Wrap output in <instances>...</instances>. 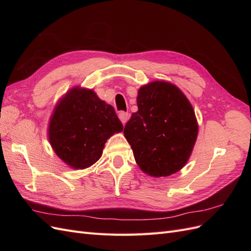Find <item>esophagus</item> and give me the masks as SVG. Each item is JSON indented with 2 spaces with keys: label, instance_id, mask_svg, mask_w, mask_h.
<instances>
[{
  "label": "esophagus",
  "instance_id": "1",
  "mask_svg": "<svg viewBox=\"0 0 251 251\" xmlns=\"http://www.w3.org/2000/svg\"><path fill=\"white\" fill-rule=\"evenodd\" d=\"M118 117H119L121 123H123L124 125H126V121L128 120V118H130V114L126 113V112H119Z\"/></svg>",
  "mask_w": 251,
  "mask_h": 251
}]
</instances>
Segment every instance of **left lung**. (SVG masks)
<instances>
[{"mask_svg": "<svg viewBox=\"0 0 251 251\" xmlns=\"http://www.w3.org/2000/svg\"><path fill=\"white\" fill-rule=\"evenodd\" d=\"M137 105L124 134L140 170L156 178L179 172L198 136L191 102L173 83L156 80L138 90Z\"/></svg>", "mask_w": 251, "mask_h": 251, "instance_id": "left-lung-1", "label": "left lung"}]
</instances>
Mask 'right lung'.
Masks as SVG:
<instances>
[{
	"mask_svg": "<svg viewBox=\"0 0 251 251\" xmlns=\"http://www.w3.org/2000/svg\"><path fill=\"white\" fill-rule=\"evenodd\" d=\"M124 130L111 104L93 90L75 87L55 105L48 136L55 154L75 170L94 164L102 155L104 143Z\"/></svg>",
	"mask_w": 251,
	"mask_h": 251,
	"instance_id": "add662e5",
	"label": "right lung"
}]
</instances>
